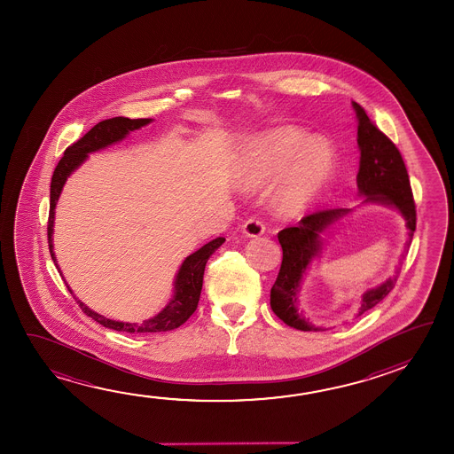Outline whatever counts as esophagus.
Wrapping results in <instances>:
<instances>
[{
	"instance_id": "obj_1",
	"label": "esophagus",
	"mask_w": 454,
	"mask_h": 454,
	"mask_svg": "<svg viewBox=\"0 0 454 454\" xmlns=\"http://www.w3.org/2000/svg\"><path fill=\"white\" fill-rule=\"evenodd\" d=\"M264 231H266V226L256 218H250L242 224V232L246 234L247 238H258L261 234H264Z\"/></svg>"
}]
</instances>
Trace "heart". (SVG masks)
<instances>
[{
	"label": "heart",
	"instance_id": "b5f03b06",
	"mask_svg": "<svg viewBox=\"0 0 454 454\" xmlns=\"http://www.w3.org/2000/svg\"><path fill=\"white\" fill-rule=\"evenodd\" d=\"M335 155L325 141H312L298 128H278L250 150L244 184L261 188L278 179L272 206L280 215H298L317 201L334 172Z\"/></svg>",
	"mask_w": 454,
	"mask_h": 454
}]
</instances>
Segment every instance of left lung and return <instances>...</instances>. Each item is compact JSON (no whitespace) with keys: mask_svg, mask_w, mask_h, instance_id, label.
<instances>
[{"mask_svg":"<svg viewBox=\"0 0 454 454\" xmlns=\"http://www.w3.org/2000/svg\"><path fill=\"white\" fill-rule=\"evenodd\" d=\"M357 117V145L361 150L357 190L364 194V202H377L393 206L401 212L409 228L410 242L417 228V208L410 186L409 172L402 160L401 152L393 141L373 125L364 109L353 103ZM349 208H327L305 215L298 226H291L278 232V242L282 246L283 260L280 272L277 275L270 290V307L275 315L288 326L299 331H325L323 327L313 326L305 320L298 310V293L305 270L321 253V232L335 223L339 218L348 214ZM405 258V254H402ZM399 272V270H397ZM395 277H389L385 282L365 291L353 309V317L373 309L387 298L395 285Z\"/></svg>","mask_w":454,"mask_h":454,"instance_id":"obj_1","label":"left lung"}]
</instances>
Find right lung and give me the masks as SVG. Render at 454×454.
<instances>
[{
  "instance_id": "add662e5",
  "label": "right lung",
  "mask_w": 454,
  "mask_h": 454,
  "mask_svg": "<svg viewBox=\"0 0 454 454\" xmlns=\"http://www.w3.org/2000/svg\"><path fill=\"white\" fill-rule=\"evenodd\" d=\"M152 119H127V117H114V119L103 120L98 125L91 128L89 133L81 137L79 141L74 142L65 150V155L61 158L55 171H53L52 182H51V210H49V222H47V238H49V250L52 254L53 262L59 268L55 253H53L52 234L53 220H55V206L60 198L61 190L67 182V177L81 166V164L89 158V153L97 152V150L105 149L111 144L121 141L127 137V134L134 129L149 125ZM224 242V238H216L210 240L208 244L201 247L200 250L192 253L186 256L185 261L182 262L179 272L176 275L174 282V296H172L169 304L164 307L161 312L155 315L150 320H144L142 323H123V321L109 320L99 313L93 312L82 301L75 298L71 288L67 286L69 293L74 296L77 304L81 305L82 312L89 315L90 318L98 321L99 325L105 327L114 329V331H121V333H139V334H152V333H166L172 331L180 325H184L192 315H193L202 290V277H204V269L207 264V260L215 252L218 247ZM60 270V268H59ZM61 275V270H60Z\"/></svg>"
}]
</instances>
